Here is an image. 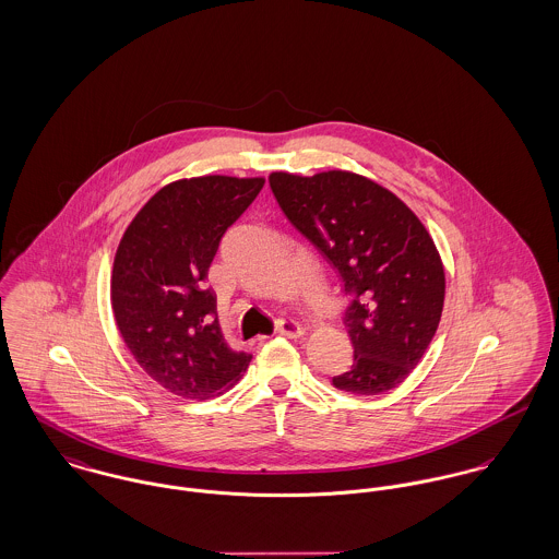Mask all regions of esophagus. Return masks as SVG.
I'll list each match as a JSON object with an SVG mask.
<instances>
[{
    "mask_svg": "<svg viewBox=\"0 0 559 559\" xmlns=\"http://www.w3.org/2000/svg\"><path fill=\"white\" fill-rule=\"evenodd\" d=\"M276 334L287 336V338H301V336H304V328H301L298 321L278 319V321H276Z\"/></svg>",
    "mask_w": 559,
    "mask_h": 559,
    "instance_id": "34e87169",
    "label": "esophagus"
}]
</instances>
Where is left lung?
<instances>
[{
    "label": "left lung",
    "mask_w": 559,
    "mask_h": 559,
    "mask_svg": "<svg viewBox=\"0 0 559 559\" xmlns=\"http://www.w3.org/2000/svg\"><path fill=\"white\" fill-rule=\"evenodd\" d=\"M287 221L338 272L353 366L332 385L377 395L400 385L424 357L444 304V270L415 213L359 174H270Z\"/></svg>",
    "instance_id": "obj_1"
}]
</instances>
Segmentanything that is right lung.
I'll return each instance as SVG.
<instances>
[{
    "label": "right lung",
    "instance_id": "obj_1",
    "mask_svg": "<svg viewBox=\"0 0 559 559\" xmlns=\"http://www.w3.org/2000/svg\"><path fill=\"white\" fill-rule=\"evenodd\" d=\"M263 178L200 176L157 191L129 223L112 267L119 332L144 372L182 397L234 385L253 355L229 346L209 267Z\"/></svg>",
    "mask_w": 559,
    "mask_h": 559
}]
</instances>
